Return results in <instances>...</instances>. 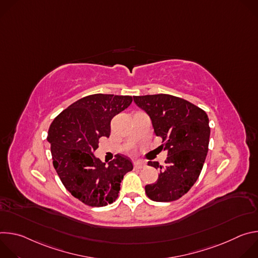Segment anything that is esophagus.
Instances as JSON below:
<instances>
[{
  "label": "esophagus",
  "mask_w": 258,
  "mask_h": 258,
  "mask_svg": "<svg viewBox=\"0 0 258 258\" xmlns=\"http://www.w3.org/2000/svg\"><path fill=\"white\" fill-rule=\"evenodd\" d=\"M134 166H135V168H145L146 163L144 161H135Z\"/></svg>",
  "instance_id": "esophagus-1"
}]
</instances>
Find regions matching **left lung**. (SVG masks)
I'll return each mask as SVG.
<instances>
[{"label":"left lung","mask_w":258,"mask_h":258,"mask_svg":"<svg viewBox=\"0 0 258 258\" xmlns=\"http://www.w3.org/2000/svg\"><path fill=\"white\" fill-rule=\"evenodd\" d=\"M134 101L149 115L155 135L163 140L161 148L167 151L164 166L148 162L159 174L156 182L145 187L146 194L157 202L176 200L192 188L202 170L210 137L208 116L196 105L171 95L135 96Z\"/></svg>","instance_id":"8db88e82"}]
</instances>
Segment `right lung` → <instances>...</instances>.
Listing matches in <instances>:
<instances>
[{
	"mask_svg": "<svg viewBox=\"0 0 258 258\" xmlns=\"http://www.w3.org/2000/svg\"><path fill=\"white\" fill-rule=\"evenodd\" d=\"M132 102L131 96L90 95L63 110L50 125L53 165L66 190L89 206L114 202L123 175L134 168L123 155L108 165L94 155L99 139L110 136L111 119Z\"/></svg>",
	"mask_w": 258,
	"mask_h": 258,
	"instance_id": "add662e5",
	"label": "right lung"
}]
</instances>
